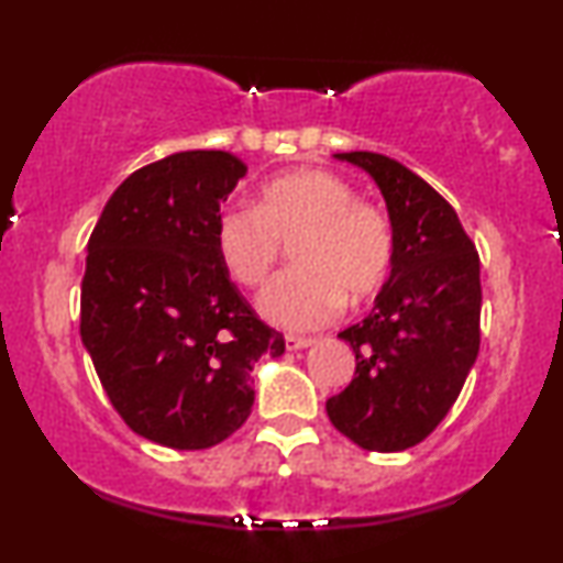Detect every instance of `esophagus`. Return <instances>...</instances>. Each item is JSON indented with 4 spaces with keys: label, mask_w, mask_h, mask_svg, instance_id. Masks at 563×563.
Returning <instances> with one entry per match:
<instances>
[{
    "label": "esophagus",
    "mask_w": 563,
    "mask_h": 563,
    "mask_svg": "<svg viewBox=\"0 0 563 563\" xmlns=\"http://www.w3.org/2000/svg\"><path fill=\"white\" fill-rule=\"evenodd\" d=\"M284 343H287V351H299V349H307V345H312V338L287 335L284 338Z\"/></svg>",
    "instance_id": "esophagus-1"
}]
</instances>
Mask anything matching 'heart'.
<instances>
[{"label": "heart", "mask_w": 563, "mask_h": 563, "mask_svg": "<svg viewBox=\"0 0 563 563\" xmlns=\"http://www.w3.org/2000/svg\"><path fill=\"white\" fill-rule=\"evenodd\" d=\"M291 243V264L261 297V312L289 330H314L338 318L343 297L361 302L387 279L395 233L382 207L356 197L343 176L295 168L268 179L256 205L225 207L214 245L228 274L261 289Z\"/></svg>", "instance_id": "obj_1"}]
</instances>
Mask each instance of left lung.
Segmentation results:
<instances>
[{"label":"left lung","mask_w":563,"mask_h":563,"mask_svg":"<svg viewBox=\"0 0 563 563\" xmlns=\"http://www.w3.org/2000/svg\"><path fill=\"white\" fill-rule=\"evenodd\" d=\"M379 184L395 233L391 274L374 310L338 333L356 374L325 402L328 418L366 451L418 445L441 426L479 353V253L459 214L426 179L372 151L335 153Z\"/></svg>","instance_id":"8db88e82"}]
</instances>
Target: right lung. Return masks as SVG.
<instances>
[{"label":"right lung","mask_w":563,"mask_h":563,"mask_svg":"<svg viewBox=\"0 0 563 563\" xmlns=\"http://www.w3.org/2000/svg\"><path fill=\"white\" fill-rule=\"evenodd\" d=\"M245 172L228 151L153 161L114 189L89 235L81 341L128 428L166 449L233 435L253 407V364L284 353L214 245L220 202Z\"/></svg>","instance_id":"1"}]
</instances>
